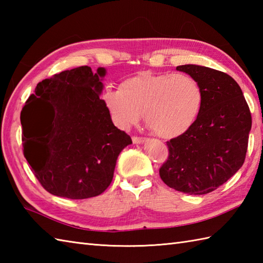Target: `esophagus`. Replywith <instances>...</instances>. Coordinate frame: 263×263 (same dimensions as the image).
<instances>
[{
	"label": "esophagus",
	"mask_w": 263,
	"mask_h": 263,
	"mask_svg": "<svg viewBox=\"0 0 263 263\" xmlns=\"http://www.w3.org/2000/svg\"><path fill=\"white\" fill-rule=\"evenodd\" d=\"M132 141L133 143H143L147 141V138H143V137H133L132 138Z\"/></svg>",
	"instance_id": "34e87169"
}]
</instances>
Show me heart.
<instances>
[{"label":"heart","instance_id":"b5f03b06","mask_svg":"<svg viewBox=\"0 0 263 263\" xmlns=\"http://www.w3.org/2000/svg\"><path fill=\"white\" fill-rule=\"evenodd\" d=\"M111 120L123 130L138 124L142 113L147 126L163 139L185 135L198 121L204 92L198 80L185 73L141 72L107 87L102 95Z\"/></svg>","mask_w":263,"mask_h":263}]
</instances>
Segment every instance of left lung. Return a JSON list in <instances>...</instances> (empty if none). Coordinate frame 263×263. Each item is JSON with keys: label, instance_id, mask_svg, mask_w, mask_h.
Segmentation results:
<instances>
[{"label": "left lung", "instance_id": "obj_1", "mask_svg": "<svg viewBox=\"0 0 263 263\" xmlns=\"http://www.w3.org/2000/svg\"><path fill=\"white\" fill-rule=\"evenodd\" d=\"M176 70L199 81L204 102L191 130L166 142L168 158L159 175L176 191L206 194L242 167L252 117L241 87L225 72L194 64L180 65Z\"/></svg>", "mask_w": 263, "mask_h": 263}]
</instances>
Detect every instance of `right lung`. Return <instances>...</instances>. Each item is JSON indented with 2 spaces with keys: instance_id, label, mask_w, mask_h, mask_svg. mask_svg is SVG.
<instances>
[{
  "instance_id": "1",
  "label": "right lung",
  "mask_w": 263,
  "mask_h": 263,
  "mask_svg": "<svg viewBox=\"0 0 263 263\" xmlns=\"http://www.w3.org/2000/svg\"><path fill=\"white\" fill-rule=\"evenodd\" d=\"M106 70H66L39 82L21 110L22 147L33 175L51 194L88 199L113 180L131 138L117 128L100 99Z\"/></svg>"
}]
</instances>
